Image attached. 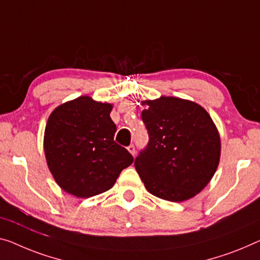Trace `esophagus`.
Listing matches in <instances>:
<instances>
[{
	"instance_id": "34e87169",
	"label": "esophagus",
	"mask_w": 260,
	"mask_h": 260,
	"mask_svg": "<svg viewBox=\"0 0 260 260\" xmlns=\"http://www.w3.org/2000/svg\"><path fill=\"white\" fill-rule=\"evenodd\" d=\"M127 149H128V152L132 155H133V156H135V153H137V152H135V146L133 145V143H132V145H129L128 147H127Z\"/></svg>"
}]
</instances>
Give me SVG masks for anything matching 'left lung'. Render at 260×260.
<instances>
[{
	"mask_svg": "<svg viewBox=\"0 0 260 260\" xmlns=\"http://www.w3.org/2000/svg\"><path fill=\"white\" fill-rule=\"evenodd\" d=\"M149 141L135 158L147 190L170 202L191 199L217 169L220 139L208 112L189 100L162 96L142 102Z\"/></svg>",
	"mask_w": 260,
	"mask_h": 260,
	"instance_id": "obj_1",
	"label": "left lung"
}]
</instances>
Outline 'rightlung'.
Returning <instances> with one entry per match:
<instances>
[{
    "label": "right lung",
    "mask_w": 260,
    "mask_h": 260,
    "mask_svg": "<svg viewBox=\"0 0 260 260\" xmlns=\"http://www.w3.org/2000/svg\"><path fill=\"white\" fill-rule=\"evenodd\" d=\"M112 105L79 96L58 106L44 134L46 162L58 185L77 197H92L113 187L134 158L114 141Z\"/></svg>",
    "instance_id": "add662e5"
}]
</instances>
